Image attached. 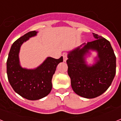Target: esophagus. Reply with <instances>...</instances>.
<instances>
[{"mask_svg":"<svg viewBox=\"0 0 121 121\" xmlns=\"http://www.w3.org/2000/svg\"><path fill=\"white\" fill-rule=\"evenodd\" d=\"M67 53H64L62 54V56H63V58H64V62H66L67 59Z\"/></svg>","mask_w":121,"mask_h":121,"instance_id":"34e87169","label":"esophagus"}]
</instances>
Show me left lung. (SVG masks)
<instances>
[{
  "mask_svg": "<svg viewBox=\"0 0 121 121\" xmlns=\"http://www.w3.org/2000/svg\"><path fill=\"white\" fill-rule=\"evenodd\" d=\"M96 40L84 47L71 51L67 60L73 90L88 99L99 96L108 88L116 74V56L108 40L93 33ZM89 49L96 50L99 60L92 67L85 64L83 56Z\"/></svg>",
  "mask_w": 121,
  "mask_h": 121,
  "instance_id": "1",
  "label": "left lung"
}]
</instances>
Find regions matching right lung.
Instances as JSON below:
<instances>
[{
  "label": "right lung",
  "mask_w": 121,
  "mask_h": 121,
  "mask_svg": "<svg viewBox=\"0 0 121 121\" xmlns=\"http://www.w3.org/2000/svg\"><path fill=\"white\" fill-rule=\"evenodd\" d=\"M33 31L27 33L13 43L6 62V73L9 84L15 92L28 100H38L47 96L52 89L51 80L57 65L63 62L48 57L35 70H26L19 65V52L21 45L36 35Z\"/></svg>",
  "instance_id": "right-lung-1"
}]
</instances>
